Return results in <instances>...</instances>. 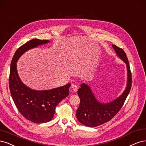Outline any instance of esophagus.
<instances>
[{"instance_id":"34e87169","label":"esophagus","mask_w":146,"mask_h":146,"mask_svg":"<svg viewBox=\"0 0 146 146\" xmlns=\"http://www.w3.org/2000/svg\"><path fill=\"white\" fill-rule=\"evenodd\" d=\"M72 89H73V90L74 91V92H77L78 88V86H77L76 85H75L74 84H72Z\"/></svg>"}]
</instances>
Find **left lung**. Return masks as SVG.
<instances>
[{"instance_id": "8db88e82", "label": "left lung", "mask_w": 146, "mask_h": 146, "mask_svg": "<svg viewBox=\"0 0 146 146\" xmlns=\"http://www.w3.org/2000/svg\"><path fill=\"white\" fill-rule=\"evenodd\" d=\"M112 47L117 55L124 60L127 68V85L122 95L113 101L102 104L98 102L90 88L84 83L78 90L80 104L76 111V117L82 124L88 127H96L110 121L124 105L131 87V73L127 57L124 51L115 45Z\"/></svg>"}]
</instances>
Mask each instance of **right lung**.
<instances>
[{"mask_svg":"<svg viewBox=\"0 0 146 146\" xmlns=\"http://www.w3.org/2000/svg\"><path fill=\"white\" fill-rule=\"evenodd\" d=\"M48 42V40L32 39L21 46L13 56L9 76L10 93L19 111L27 119L37 124L46 123L52 119L56 107L69 95L71 84H67L48 90H32L21 81L17 72L16 62L26 51Z\"/></svg>","mask_w":146,"mask_h":146,"instance_id":"obj_1","label":"right lung"}]
</instances>
